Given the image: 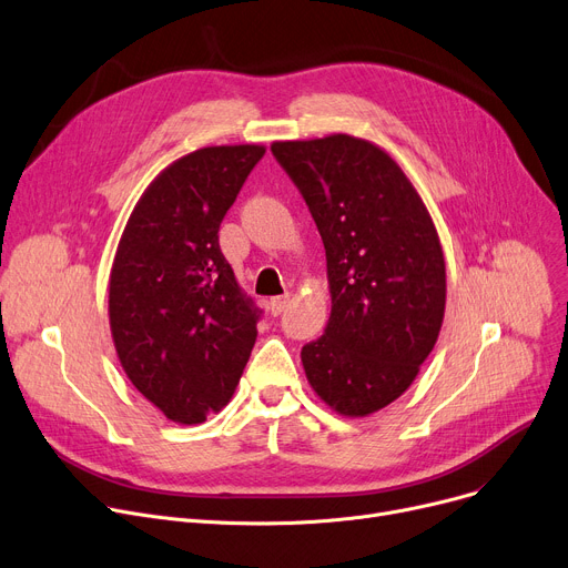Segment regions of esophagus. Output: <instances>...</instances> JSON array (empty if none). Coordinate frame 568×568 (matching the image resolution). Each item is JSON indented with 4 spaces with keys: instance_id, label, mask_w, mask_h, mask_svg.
Instances as JSON below:
<instances>
[{
    "instance_id": "esophagus-1",
    "label": "esophagus",
    "mask_w": 568,
    "mask_h": 568,
    "mask_svg": "<svg viewBox=\"0 0 568 568\" xmlns=\"http://www.w3.org/2000/svg\"><path fill=\"white\" fill-rule=\"evenodd\" d=\"M288 300H291V295H288V293H286V295H277V297H273L271 303H268L271 314H273V316H280V314L288 307Z\"/></svg>"
}]
</instances>
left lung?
I'll list each match as a JSON object with an SVG mask.
<instances>
[{"instance_id": "left-lung-1", "label": "left lung", "mask_w": 568, "mask_h": 568, "mask_svg": "<svg viewBox=\"0 0 568 568\" xmlns=\"http://www.w3.org/2000/svg\"><path fill=\"white\" fill-rule=\"evenodd\" d=\"M303 194L327 258L332 312L303 346L310 385L346 417L402 396L440 335L445 256L408 176L383 149L351 135L271 146Z\"/></svg>"}]
</instances>
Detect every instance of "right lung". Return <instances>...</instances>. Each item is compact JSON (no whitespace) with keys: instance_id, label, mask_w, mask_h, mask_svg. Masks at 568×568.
I'll list each match as a JSON object with an SVG mask.
<instances>
[{"instance_id":"add662e5","label":"right lung","mask_w":568,"mask_h":568,"mask_svg":"<svg viewBox=\"0 0 568 568\" xmlns=\"http://www.w3.org/2000/svg\"><path fill=\"white\" fill-rule=\"evenodd\" d=\"M256 144L183 155L132 211L110 275V327L130 383L162 415L202 424L236 389L261 310L220 250V224L263 158Z\"/></svg>"}]
</instances>
